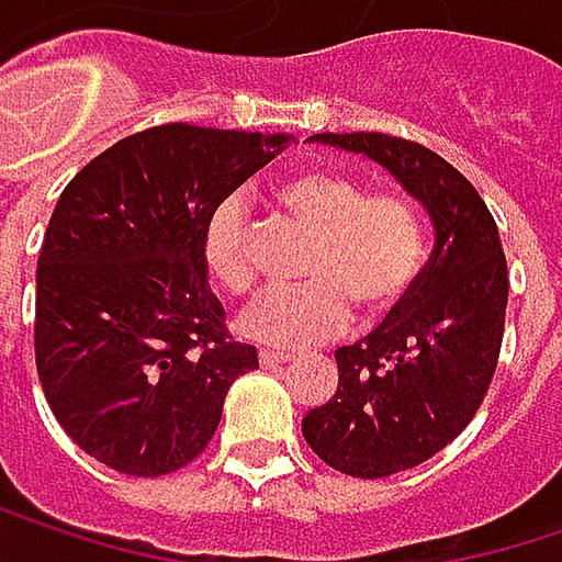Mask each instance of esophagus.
<instances>
[{
  "label": "esophagus",
  "instance_id": "34e87169",
  "mask_svg": "<svg viewBox=\"0 0 562 562\" xmlns=\"http://www.w3.org/2000/svg\"><path fill=\"white\" fill-rule=\"evenodd\" d=\"M292 357L289 353H280V350H260V367L267 370H277V367H285Z\"/></svg>",
  "mask_w": 562,
  "mask_h": 562
}]
</instances>
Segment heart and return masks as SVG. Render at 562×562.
<instances>
[{
	"label": "heart",
	"mask_w": 562,
	"mask_h": 562,
	"mask_svg": "<svg viewBox=\"0 0 562 562\" xmlns=\"http://www.w3.org/2000/svg\"><path fill=\"white\" fill-rule=\"evenodd\" d=\"M280 209L312 231L305 282L263 292L237 322L244 337L270 347H308L363 318L392 315L415 289L425 263L418 209L395 192H367L340 170H299L277 186ZM202 263L231 295L254 285L250 222L240 199L218 202L202 225Z\"/></svg>",
	"instance_id": "obj_1"
}]
</instances>
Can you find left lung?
<instances>
[{
    "mask_svg": "<svg viewBox=\"0 0 562 562\" xmlns=\"http://www.w3.org/2000/svg\"><path fill=\"white\" fill-rule=\"evenodd\" d=\"M312 140L376 160L434 225L431 260L412 295L376 331L334 350L337 392L302 418L328 467L383 480L431 460L483 405L505 334V250L483 195L428 147L376 131Z\"/></svg>",
    "mask_w": 562,
    "mask_h": 562,
    "instance_id": "obj_1",
    "label": "left lung"
}]
</instances>
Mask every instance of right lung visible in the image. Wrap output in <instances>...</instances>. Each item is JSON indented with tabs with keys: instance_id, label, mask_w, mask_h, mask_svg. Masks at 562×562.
Masks as SVG:
<instances>
[{
	"instance_id": "add662e5",
	"label": "right lung",
	"mask_w": 562,
	"mask_h": 562,
	"mask_svg": "<svg viewBox=\"0 0 562 562\" xmlns=\"http://www.w3.org/2000/svg\"><path fill=\"white\" fill-rule=\"evenodd\" d=\"M289 134L160 125L67 182L37 257L34 360L60 428L125 476H164L218 431L257 350L225 328L202 225Z\"/></svg>"
}]
</instances>
